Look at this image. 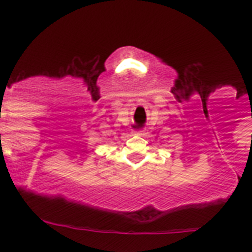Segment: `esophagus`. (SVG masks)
Masks as SVG:
<instances>
[{
    "label": "esophagus",
    "instance_id": "esophagus-1",
    "mask_svg": "<svg viewBox=\"0 0 252 252\" xmlns=\"http://www.w3.org/2000/svg\"><path fill=\"white\" fill-rule=\"evenodd\" d=\"M135 133H136V135H142V131H136Z\"/></svg>",
    "mask_w": 252,
    "mask_h": 252
}]
</instances>
